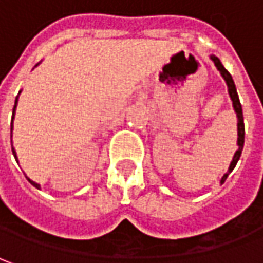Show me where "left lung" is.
<instances>
[{"instance_id":"left-lung-1","label":"left lung","mask_w":263,"mask_h":263,"mask_svg":"<svg viewBox=\"0 0 263 263\" xmlns=\"http://www.w3.org/2000/svg\"><path fill=\"white\" fill-rule=\"evenodd\" d=\"M212 62L215 63V66L218 67V70L221 72L222 74V78L225 79V82H227V85H228V94H230V97L233 100V107H234L235 113H237V134H238V138H237V145H238V150L235 152L234 157H233V162H231V165L228 167V172L225 174L221 179V184H222L223 181L227 179V177L230 175V172L233 171L237 165V162H238V159H240V156H241V152H243V145H245V120H243V110H241V104H240V100H238V94H237V89H235V84L234 81H233V76L228 73V70L225 69L221 63V60L218 59V57H215V55H211Z\"/></svg>"}]
</instances>
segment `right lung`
I'll return each mask as SVG.
<instances>
[{"mask_svg": "<svg viewBox=\"0 0 263 263\" xmlns=\"http://www.w3.org/2000/svg\"><path fill=\"white\" fill-rule=\"evenodd\" d=\"M18 94H20V92H18ZM17 100H18V96L16 97V101H14V109H13V119H14V111H16V106H17ZM13 119H11V132H13ZM11 148H13V147H11ZM13 154H14V157H16V152H14V148H13ZM16 159H17V157H16ZM28 181L30 182V184H32V185H33V187L40 189V184L33 182V181H32V179H29V178H28Z\"/></svg>", "mask_w": 263, "mask_h": 263, "instance_id": "right-lung-1", "label": "right lung"}]
</instances>
